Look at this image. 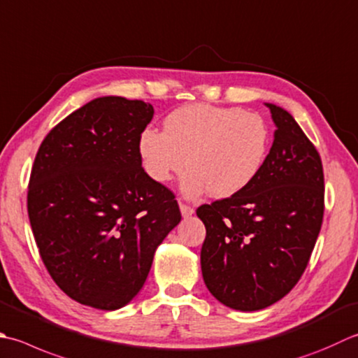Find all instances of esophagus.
<instances>
[{"label": "esophagus", "mask_w": 358, "mask_h": 358, "mask_svg": "<svg viewBox=\"0 0 358 358\" xmlns=\"http://www.w3.org/2000/svg\"><path fill=\"white\" fill-rule=\"evenodd\" d=\"M180 213H181V215H183V217H191L195 211H194V208L187 206V205H183V203H180Z\"/></svg>", "instance_id": "obj_1"}]
</instances>
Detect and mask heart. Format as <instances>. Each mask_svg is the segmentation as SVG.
<instances>
[{
	"label": "heart",
	"instance_id": "heart-1",
	"mask_svg": "<svg viewBox=\"0 0 358 358\" xmlns=\"http://www.w3.org/2000/svg\"><path fill=\"white\" fill-rule=\"evenodd\" d=\"M270 131L264 119L237 107L191 103L164 119V130L147 127L139 136L143 167L159 183L186 164L181 180L186 197L209 192L215 199L243 191L265 163Z\"/></svg>",
	"mask_w": 358,
	"mask_h": 358
}]
</instances>
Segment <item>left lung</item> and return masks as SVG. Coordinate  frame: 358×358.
Instances as JSON below:
<instances>
[{
    "label": "left lung",
    "mask_w": 358,
    "mask_h": 358,
    "mask_svg": "<svg viewBox=\"0 0 358 358\" xmlns=\"http://www.w3.org/2000/svg\"><path fill=\"white\" fill-rule=\"evenodd\" d=\"M265 105L276 130L261 172L243 191L197 209L206 228L203 281L217 301L242 312L265 309L295 287L324 213L317 149L289 111Z\"/></svg>",
    "instance_id": "obj_1"
}]
</instances>
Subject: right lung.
Here are the masks:
<instances>
[{
  "label": "right lung",
  "mask_w": 358,
  "mask_h": 358,
  "mask_svg": "<svg viewBox=\"0 0 358 358\" xmlns=\"http://www.w3.org/2000/svg\"><path fill=\"white\" fill-rule=\"evenodd\" d=\"M153 107L121 96L90 101L43 139L27 213L49 275L69 298L117 310L181 220L169 189L143 169L138 143Z\"/></svg>",
  "instance_id": "add662e5"
}]
</instances>
